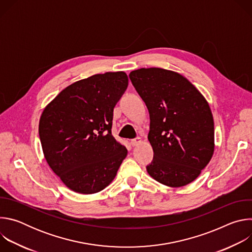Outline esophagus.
Returning a JSON list of instances; mask_svg holds the SVG:
<instances>
[{"label": "esophagus", "instance_id": "obj_1", "mask_svg": "<svg viewBox=\"0 0 252 252\" xmlns=\"http://www.w3.org/2000/svg\"><path fill=\"white\" fill-rule=\"evenodd\" d=\"M140 142H141V138L140 137H136V138H133V139L130 140V145L132 147H136L138 143H140Z\"/></svg>", "mask_w": 252, "mask_h": 252}]
</instances>
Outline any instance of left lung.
Wrapping results in <instances>:
<instances>
[{
	"label": "left lung",
	"instance_id": "8db88e82",
	"mask_svg": "<svg viewBox=\"0 0 252 252\" xmlns=\"http://www.w3.org/2000/svg\"><path fill=\"white\" fill-rule=\"evenodd\" d=\"M129 79L146 102L154 159L147 166L157 182L185 187L200 174L214 152L208 102L185 77L159 67L132 70Z\"/></svg>",
	"mask_w": 252,
	"mask_h": 252
}]
</instances>
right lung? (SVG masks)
<instances>
[{
	"mask_svg": "<svg viewBox=\"0 0 252 252\" xmlns=\"http://www.w3.org/2000/svg\"><path fill=\"white\" fill-rule=\"evenodd\" d=\"M128 85L124 71L94 75L63 90L41 116L45 158L73 191L92 194L109 186L127 155L112 134L114 107Z\"/></svg>",
	"mask_w": 252,
	"mask_h": 252,
	"instance_id": "right-lung-1",
	"label": "right lung"
}]
</instances>
